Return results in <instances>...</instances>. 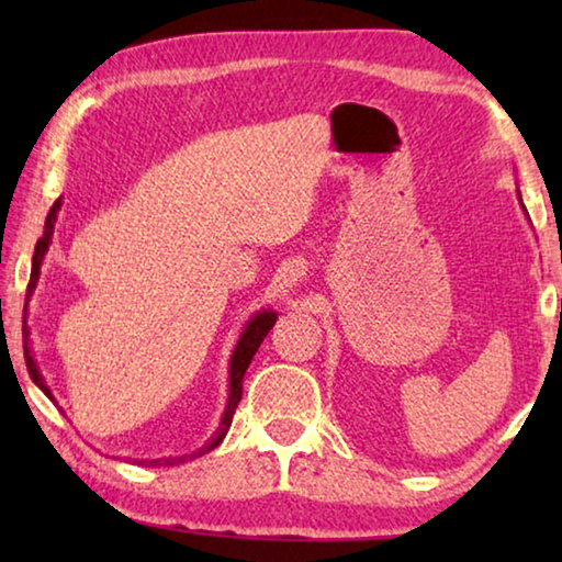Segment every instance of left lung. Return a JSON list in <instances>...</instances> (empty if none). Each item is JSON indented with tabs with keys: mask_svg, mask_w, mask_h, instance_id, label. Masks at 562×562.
Wrapping results in <instances>:
<instances>
[{
	"mask_svg": "<svg viewBox=\"0 0 562 562\" xmlns=\"http://www.w3.org/2000/svg\"><path fill=\"white\" fill-rule=\"evenodd\" d=\"M518 198H520V193H518Z\"/></svg>",
	"mask_w": 562,
	"mask_h": 562,
	"instance_id": "left-lung-1",
	"label": "left lung"
}]
</instances>
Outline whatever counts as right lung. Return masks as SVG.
I'll list each match as a JSON object with an SVG mask.
<instances>
[{
	"mask_svg": "<svg viewBox=\"0 0 562 562\" xmlns=\"http://www.w3.org/2000/svg\"><path fill=\"white\" fill-rule=\"evenodd\" d=\"M61 207V198L52 205L49 215H46V223H44V235L36 240V247H34V258H32V274H30V288H26V300L32 297V292L36 288V282H40V268H42V260L46 250H49V243H52V235H54V223H56V213H59ZM274 319H278V312L272 310H262L255 315L250 322H247L245 331L240 335V339H237L235 345V351L231 357V394H227V406H225V414L221 418V426H217V431L213 434V439L207 441L205 446H201V449H195L190 456H176V459H150V461H138L140 465H176V463H183L188 459H195V456H203L207 451H213L217 443H221L225 439L227 429H231L233 424V414L237 404H240L243 398V376L247 372V367H250V361L255 357V351H258V347L262 345V339L268 337V331L272 329ZM22 339H24V359H26V369H30V376L34 379V384L42 389V392L52 398L54 396L49 392V386L44 384V376L40 374V367H36V361L32 357V349H30V327H26V304H24V325H22Z\"/></svg>",
	"mask_w": 562,
	"mask_h": 562,
	"instance_id": "right-lung-1",
	"label": "right lung"
}]
</instances>
